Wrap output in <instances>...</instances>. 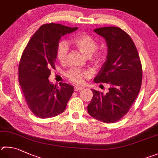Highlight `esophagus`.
<instances>
[{"mask_svg": "<svg viewBox=\"0 0 158 158\" xmlns=\"http://www.w3.org/2000/svg\"><path fill=\"white\" fill-rule=\"evenodd\" d=\"M83 89L82 87H79V86H74V91H79Z\"/></svg>", "mask_w": 158, "mask_h": 158, "instance_id": "obj_1", "label": "esophagus"}]
</instances>
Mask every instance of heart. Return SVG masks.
<instances>
[{"instance_id": "heart-1", "label": "heart", "mask_w": 158, "mask_h": 158, "mask_svg": "<svg viewBox=\"0 0 158 158\" xmlns=\"http://www.w3.org/2000/svg\"><path fill=\"white\" fill-rule=\"evenodd\" d=\"M71 44L77 48L81 53L86 56H90L92 62L97 65L101 64L104 58V53L96 51L98 44L95 39L86 33H80L71 39ZM68 47L65 42H60L57 45L56 56L61 64L66 61ZM90 76L88 72L77 69L70 70L66 73V77L70 81L76 84H80Z\"/></svg>"}]
</instances>
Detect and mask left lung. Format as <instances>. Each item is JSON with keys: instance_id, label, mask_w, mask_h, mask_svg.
<instances>
[{"instance_id": "1", "label": "left lung", "mask_w": 158, "mask_h": 158, "mask_svg": "<svg viewBox=\"0 0 158 158\" xmlns=\"http://www.w3.org/2000/svg\"><path fill=\"white\" fill-rule=\"evenodd\" d=\"M104 37L108 46L106 60L94 81L110 85L108 93L92 90L89 114L105 123L122 119L136 99L142 85V67L138 52L128 34L117 27L94 30Z\"/></svg>"}]
</instances>
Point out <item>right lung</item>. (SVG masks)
I'll list each match as a JSON object with an SVG mask.
<instances>
[{
  "mask_svg": "<svg viewBox=\"0 0 158 158\" xmlns=\"http://www.w3.org/2000/svg\"><path fill=\"white\" fill-rule=\"evenodd\" d=\"M56 23L43 25L33 34L23 52L19 65V81L31 111L41 119L62 113L74 92L72 85L52 84L48 77L54 69L56 52L62 36L77 30Z\"/></svg>",
  "mask_w": 158,
  "mask_h": 158,
  "instance_id": "obj_1",
  "label": "right lung"
}]
</instances>
